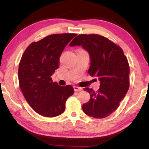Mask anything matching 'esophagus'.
Segmentation results:
<instances>
[{"instance_id":"1","label":"esophagus","mask_w":149,"mask_h":149,"mask_svg":"<svg viewBox=\"0 0 149 149\" xmlns=\"http://www.w3.org/2000/svg\"><path fill=\"white\" fill-rule=\"evenodd\" d=\"M74 90L75 91H79L82 90V88H81V87H77V86H74Z\"/></svg>"}]
</instances>
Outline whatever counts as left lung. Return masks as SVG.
I'll use <instances>...</instances> for the list:
<instances>
[{
	"label": "left lung",
	"mask_w": 149,
	"mask_h": 149,
	"mask_svg": "<svg viewBox=\"0 0 149 149\" xmlns=\"http://www.w3.org/2000/svg\"><path fill=\"white\" fill-rule=\"evenodd\" d=\"M69 45L81 46L89 53L88 72L100 83L96 91L84 88L90 94V100L83 104V112L97 119L108 117L119 107L129 89L130 66L123 50L98 34H79Z\"/></svg>",
	"instance_id": "1"
}]
</instances>
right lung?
<instances>
[{
    "instance_id": "right-lung-1",
    "label": "right lung",
    "mask_w": 149,
    "mask_h": 149,
    "mask_svg": "<svg viewBox=\"0 0 149 149\" xmlns=\"http://www.w3.org/2000/svg\"><path fill=\"white\" fill-rule=\"evenodd\" d=\"M76 34L46 36L28 47L20 60L18 77L24 96L34 111L46 117L61 115L66 100L74 93L70 85L60 86L52 76L59 67V59Z\"/></svg>"
}]
</instances>
